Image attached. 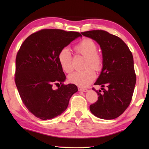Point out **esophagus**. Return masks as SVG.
<instances>
[{
	"instance_id": "esophagus-1",
	"label": "esophagus",
	"mask_w": 149,
	"mask_h": 149,
	"mask_svg": "<svg viewBox=\"0 0 149 149\" xmlns=\"http://www.w3.org/2000/svg\"><path fill=\"white\" fill-rule=\"evenodd\" d=\"M78 90H79V91H88V90L86 89V88H81V87H79L78 88Z\"/></svg>"
}]
</instances>
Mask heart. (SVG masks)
I'll return each instance as SVG.
<instances>
[{
    "label": "heart",
    "instance_id": "1",
    "mask_svg": "<svg viewBox=\"0 0 149 149\" xmlns=\"http://www.w3.org/2000/svg\"><path fill=\"white\" fill-rule=\"evenodd\" d=\"M74 49L77 53L87 58L83 70L73 72L68 76V80L70 83L81 87H85L92 82L95 74L93 71H100L102 66V59L97 54L98 47L93 40L90 38H84L75 46ZM58 59L63 71L70 73L72 71L73 66L72 63V54L67 47L61 49L58 53ZM91 68H90V67Z\"/></svg>",
    "mask_w": 149,
    "mask_h": 149
}]
</instances>
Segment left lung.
I'll use <instances>...</instances> for the list:
<instances>
[{"label": "left lung", "mask_w": 149, "mask_h": 149, "mask_svg": "<svg viewBox=\"0 0 149 149\" xmlns=\"http://www.w3.org/2000/svg\"><path fill=\"white\" fill-rule=\"evenodd\" d=\"M95 40L102 49L103 67L95 85H101L98 100L90 109L98 118L111 120L120 116L130 104L136 76L134 60L128 46L119 37L103 30H93L81 33ZM108 88L105 90L103 88Z\"/></svg>", "instance_id": "1"}]
</instances>
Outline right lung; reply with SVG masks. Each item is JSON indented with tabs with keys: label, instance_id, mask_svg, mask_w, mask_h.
Listing matches in <instances>:
<instances>
[{
	"label": "right lung",
	"instance_id": "right-lung-1",
	"mask_svg": "<svg viewBox=\"0 0 149 149\" xmlns=\"http://www.w3.org/2000/svg\"><path fill=\"white\" fill-rule=\"evenodd\" d=\"M79 36L74 31L45 29L31 34L22 44L16 57L15 81L22 102L37 118L46 120L60 115L77 91L76 85L63 83L66 76L58 55ZM54 84L61 86L54 90Z\"/></svg>",
	"mask_w": 149,
	"mask_h": 149
}]
</instances>
